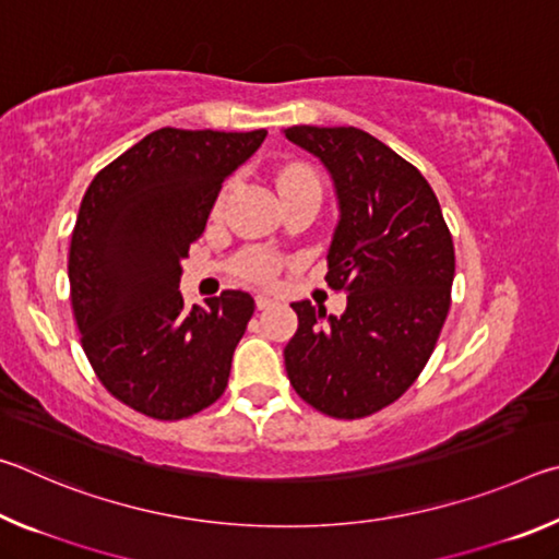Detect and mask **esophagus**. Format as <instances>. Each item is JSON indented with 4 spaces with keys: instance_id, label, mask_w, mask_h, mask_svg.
<instances>
[{
    "instance_id": "esophagus-1",
    "label": "esophagus",
    "mask_w": 559,
    "mask_h": 559,
    "mask_svg": "<svg viewBox=\"0 0 559 559\" xmlns=\"http://www.w3.org/2000/svg\"><path fill=\"white\" fill-rule=\"evenodd\" d=\"M273 302H276V300H273L271 296H266V293H259V296H257V308H259V310L271 308Z\"/></svg>"
}]
</instances>
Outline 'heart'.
<instances>
[{
	"label": "heart",
	"instance_id": "heart-1",
	"mask_svg": "<svg viewBox=\"0 0 559 559\" xmlns=\"http://www.w3.org/2000/svg\"><path fill=\"white\" fill-rule=\"evenodd\" d=\"M296 179H316V175L306 167H288L286 173L281 175V185L296 182ZM224 200H226V189H222V194L216 197V204H214L216 214L222 212ZM278 269H281V259L273 257V253H269V251H261V249H251V251L241 253V257L236 259V263H234L236 276L243 278V281H251V283L271 281L273 276H276Z\"/></svg>",
	"mask_w": 559,
	"mask_h": 559
}]
</instances>
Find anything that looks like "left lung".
I'll return each instance as SVG.
<instances>
[{
	"label": "left lung",
	"instance_id": "1",
	"mask_svg": "<svg viewBox=\"0 0 559 559\" xmlns=\"http://www.w3.org/2000/svg\"><path fill=\"white\" fill-rule=\"evenodd\" d=\"M293 145L333 179L337 224L328 286L347 290L343 316L290 302L298 330L283 349L302 400L335 419H359L409 390L437 347L456 271L453 241L419 169L359 128L293 126Z\"/></svg>",
	"mask_w": 559,
	"mask_h": 559
}]
</instances>
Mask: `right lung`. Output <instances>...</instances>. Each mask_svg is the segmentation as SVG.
I'll return each instance as SVG.
<instances>
[{"label":"right lung","instance_id":"right-lung-1","mask_svg":"<svg viewBox=\"0 0 559 559\" xmlns=\"http://www.w3.org/2000/svg\"><path fill=\"white\" fill-rule=\"evenodd\" d=\"M263 140L266 130L159 128L83 194L69 253L73 316L103 386L140 414L187 419L226 390L257 306L224 290L187 308L179 278L224 179Z\"/></svg>","mask_w":559,"mask_h":559}]
</instances>
